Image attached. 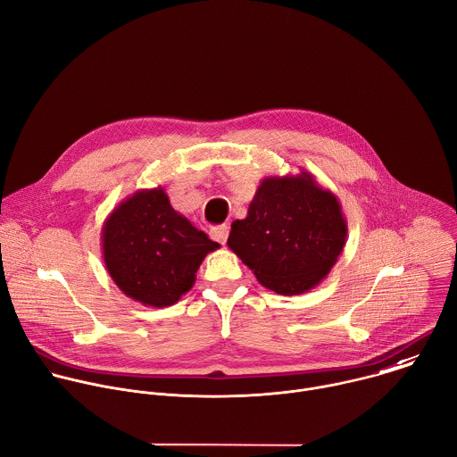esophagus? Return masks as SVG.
<instances>
[{"mask_svg":"<svg viewBox=\"0 0 457 457\" xmlns=\"http://www.w3.org/2000/svg\"><path fill=\"white\" fill-rule=\"evenodd\" d=\"M228 235H229V228L228 226H217L213 229H210V237L220 244H226L228 240Z\"/></svg>","mask_w":457,"mask_h":457,"instance_id":"esophagus-1","label":"esophagus"}]
</instances>
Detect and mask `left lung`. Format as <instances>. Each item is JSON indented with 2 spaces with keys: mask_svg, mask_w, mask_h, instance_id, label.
Here are the masks:
<instances>
[{
  "mask_svg": "<svg viewBox=\"0 0 457 457\" xmlns=\"http://www.w3.org/2000/svg\"><path fill=\"white\" fill-rule=\"evenodd\" d=\"M348 222L339 197L316 176L265 178L231 224L228 247L269 290L297 295L320 285L346 245Z\"/></svg>",
  "mask_w": 457,
  "mask_h": 457,
  "instance_id": "1",
  "label": "left lung"
}]
</instances>
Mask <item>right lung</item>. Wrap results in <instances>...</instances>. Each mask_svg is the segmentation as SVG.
<instances>
[{"label": "right lung", "mask_w": 457, "mask_h": 457, "mask_svg": "<svg viewBox=\"0 0 457 457\" xmlns=\"http://www.w3.org/2000/svg\"><path fill=\"white\" fill-rule=\"evenodd\" d=\"M102 258L116 287L145 307H170L195 283L203 260L220 245L178 213L163 187L118 203L102 226Z\"/></svg>", "instance_id": "right-lung-1"}]
</instances>
